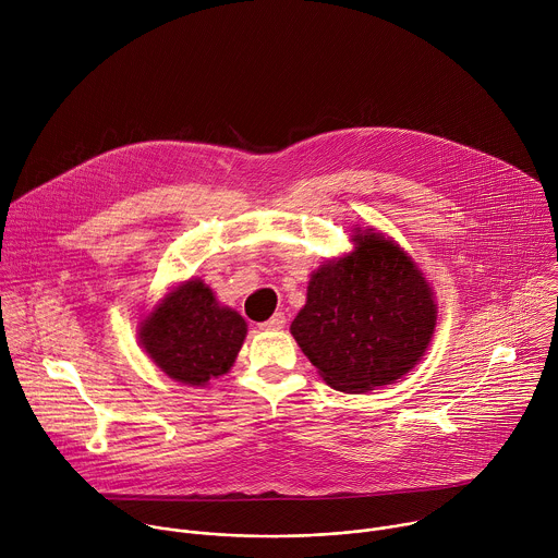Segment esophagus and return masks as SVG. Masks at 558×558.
<instances>
[{
	"instance_id": "obj_1",
	"label": "esophagus",
	"mask_w": 558,
	"mask_h": 558,
	"mask_svg": "<svg viewBox=\"0 0 558 558\" xmlns=\"http://www.w3.org/2000/svg\"><path fill=\"white\" fill-rule=\"evenodd\" d=\"M284 323H287V317H284V313L282 311H278V313H274L267 323H263L260 325V329L263 331H280V329H284Z\"/></svg>"
}]
</instances>
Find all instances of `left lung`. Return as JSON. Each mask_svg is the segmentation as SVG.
<instances>
[{
	"label": "left lung",
	"mask_w": 558,
	"mask_h": 558,
	"mask_svg": "<svg viewBox=\"0 0 558 558\" xmlns=\"http://www.w3.org/2000/svg\"><path fill=\"white\" fill-rule=\"evenodd\" d=\"M357 250L311 276L291 333L325 381L366 392L407 375L424 355L435 300L411 258L379 233H357Z\"/></svg>",
	"instance_id": "1"
}]
</instances>
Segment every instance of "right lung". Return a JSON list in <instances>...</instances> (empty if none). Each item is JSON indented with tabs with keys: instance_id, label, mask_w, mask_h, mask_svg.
I'll use <instances>...</instances> for the list:
<instances>
[{
	"instance_id": "right-lung-1",
	"label": "right lung",
	"mask_w": 558,
	"mask_h": 558,
	"mask_svg": "<svg viewBox=\"0 0 558 558\" xmlns=\"http://www.w3.org/2000/svg\"><path fill=\"white\" fill-rule=\"evenodd\" d=\"M245 333L241 315L220 306L201 280H190L145 317L141 342L172 379L203 386L231 368Z\"/></svg>"
}]
</instances>
